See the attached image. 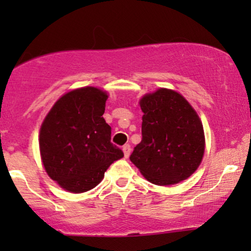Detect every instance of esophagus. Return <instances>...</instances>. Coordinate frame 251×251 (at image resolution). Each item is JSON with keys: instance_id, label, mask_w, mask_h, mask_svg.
I'll list each match as a JSON object with an SVG mask.
<instances>
[{"instance_id": "esophagus-1", "label": "esophagus", "mask_w": 251, "mask_h": 251, "mask_svg": "<svg viewBox=\"0 0 251 251\" xmlns=\"http://www.w3.org/2000/svg\"><path fill=\"white\" fill-rule=\"evenodd\" d=\"M123 152H124V155H125V158H128L129 153H131V146L128 145H124L123 146Z\"/></svg>"}]
</instances>
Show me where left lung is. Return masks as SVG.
<instances>
[{
    "label": "left lung",
    "mask_w": 251,
    "mask_h": 251,
    "mask_svg": "<svg viewBox=\"0 0 251 251\" xmlns=\"http://www.w3.org/2000/svg\"><path fill=\"white\" fill-rule=\"evenodd\" d=\"M143 139L129 159L145 179L160 186L188 179L205 151L203 124L177 91L158 88L139 100Z\"/></svg>",
    "instance_id": "obj_1"
}]
</instances>
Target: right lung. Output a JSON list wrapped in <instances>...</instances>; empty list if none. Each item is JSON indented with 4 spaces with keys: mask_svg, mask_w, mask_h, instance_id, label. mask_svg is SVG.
<instances>
[{
    "mask_svg": "<svg viewBox=\"0 0 251 251\" xmlns=\"http://www.w3.org/2000/svg\"><path fill=\"white\" fill-rule=\"evenodd\" d=\"M108 93L86 86L56 100L41 124V162L60 188L81 194L96 188L106 170L124 157L111 143V126L103 119Z\"/></svg>",
    "mask_w": 251,
    "mask_h": 251,
    "instance_id": "add662e5",
    "label": "right lung"
}]
</instances>
